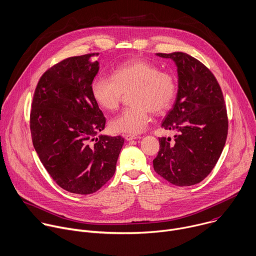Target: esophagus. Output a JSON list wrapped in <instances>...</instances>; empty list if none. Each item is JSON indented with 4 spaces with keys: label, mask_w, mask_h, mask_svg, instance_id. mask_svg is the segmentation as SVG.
Segmentation results:
<instances>
[{
    "label": "esophagus",
    "mask_w": 256,
    "mask_h": 256,
    "mask_svg": "<svg viewBox=\"0 0 256 256\" xmlns=\"http://www.w3.org/2000/svg\"><path fill=\"white\" fill-rule=\"evenodd\" d=\"M124 138L130 142V140H132L140 138V136H136V134H126V136H124Z\"/></svg>",
    "instance_id": "1"
}]
</instances>
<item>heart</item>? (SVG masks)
<instances>
[{"label":"heart","mask_w":256,"mask_h":256,"mask_svg":"<svg viewBox=\"0 0 256 256\" xmlns=\"http://www.w3.org/2000/svg\"><path fill=\"white\" fill-rule=\"evenodd\" d=\"M112 79L98 76L90 90L96 104L104 110H116L122 94L132 92L130 102L132 106L124 110L110 122L114 132L136 134L144 130L150 120V110L156 114L166 110L177 94V81L173 74L162 72L148 61L134 59L118 66Z\"/></svg>","instance_id":"1"}]
</instances>
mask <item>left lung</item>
I'll return each mask as SVG.
<instances>
[{
    "mask_svg": "<svg viewBox=\"0 0 256 256\" xmlns=\"http://www.w3.org/2000/svg\"><path fill=\"white\" fill-rule=\"evenodd\" d=\"M171 59L178 73V92L162 128L174 130V138H158L154 171L176 186L204 180L218 162L227 138L228 120L224 98L212 72L183 52L156 53Z\"/></svg>",
    "mask_w": 256,
    "mask_h": 256,
    "instance_id": "left-lung-1",
    "label": "left lung"
}]
</instances>
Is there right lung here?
I'll return each instance as SVG.
<instances>
[{"label":"right lung","instance_id":"obj_1","mask_svg":"<svg viewBox=\"0 0 256 256\" xmlns=\"http://www.w3.org/2000/svg\"><path fill=\"white\" fill-rule=\"evenodd\" d=\"M94 54L67 58L48 69L35 90L30 128L35 150L52 179L80 195L100 190L114 174L124 140L96 134L106 118L90 86Z\"/></svg>","mask_w":256,"mask_h":256}]
</instances>
